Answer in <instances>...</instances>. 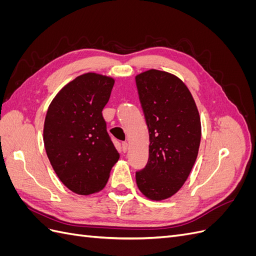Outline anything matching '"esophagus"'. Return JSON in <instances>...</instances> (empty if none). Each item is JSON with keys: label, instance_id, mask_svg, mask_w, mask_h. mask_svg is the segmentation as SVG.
<instances>
[{"label": "esophagus", "instance_id": "obj_1", "mask_svg": "<svg viewBox=\"0 0 256 256\" xmlns=\"http://www.w3.org/2000/svg\"><path fill=\"white\" fill-rule=\"evenodd\" d=\"M122 150L124 152H126L128 150V143L127 142H122Z\"/></svg>", "mask_w": 256, "mask_h": 256}]
</instances>
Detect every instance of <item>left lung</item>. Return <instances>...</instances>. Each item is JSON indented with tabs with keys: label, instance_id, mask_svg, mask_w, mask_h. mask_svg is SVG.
<instances>
[{
	"label": "left lung",
	"instance_id": "8db88e82",
	"mask_svg": "<svg viewBox=\"0 0 256 256\" xmlns=\"http://www.w3.org/2000/svg\"><path fill=\"white\" fill-rule=\"evenodd\" d=\"M150 132V157L136 173L138 188L154 200L171 198L191 172L200 142V118L190 90L176 76L144 72L136 76Z\"/></svg>",
	"mask_w": 256,
	"mask_h": 256
}]
</instances>
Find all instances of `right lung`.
Segmentation results:
<instances>
[{
    "instance_id": "1",
    "label": "right lung",
    "mask_w": 256,
    "mask_h": 256,
    "mask_svg": "<svg viewBox=\"0 0 256 256\" xmlns=\"http://www.w3.org/2000/svg\"><path fill=\"white\" fill-rule=\"evenodd\" d=\"M113 85L110 76L81 74L58 92L46 115L47 156L60 180L76 194L104 189L120 159L102 116Z\"/></svg>"
}]
</instances>
